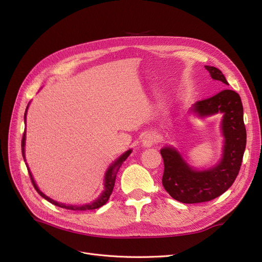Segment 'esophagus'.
<instances>
[{"mask_svg":"<svg viewBox=\"0 0 262 262\" xmlns=\"http://www.w3.org/2000/svg\"><path fill=\"white\" fill-rule=\"evenodd\" d=\"M157 142V137L154 133H147L143 138V145L145 147H150L154 144H156Z\"/></svg>","mask_w":262,"mask_h":262,"instance_id":"1","label":"esophagus"}]
</instances>
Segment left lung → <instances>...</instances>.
<instances>
[{
    "mask_svg": "<svg viewBox=\"0 0 262 262\" xmlns=\"http://www.w3.org/2000/svg\"><path fill=\"white\" fill-rule=\"evenodd\" d=\"M205 69L213 79L229 85L217 68ZM193 112L200 116L223 113L222 129L225 137L223 159L217 166L205 171L192 170L176 150L164 147L160 150L164 163L162 185L175 200L186 203H201L222 195L234 183L242 164L246 146V129L242 101L233 90L224 89L217 95L198 101Z\"/></svg>",
    "mask_w": 262,
    "mask_h": 262,
    "instance_id": "8db88e82",
    "label": "left lung"
}]
</instances>
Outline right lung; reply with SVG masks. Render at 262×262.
<instances>
[{
    "mask_svg": "<svg viewBox=\"0 0 262 262\" xmlns=\"http://www.w3.org/2000/svg\"><path fill=\"white\" fill-rule=\"evenodd\" d=\"M28 110V107H27ZM27 110H26V113H25V120H26V115H27ZM25 142H26V131L24 132V135H23V140H21V151H23V157L25 159ZM131 149H129L128 151H125L122 156H120L119 158L117 159V161L115 162L114 164H112L110 166V169L107 170L106 172V175H105V181H104V191L102 192V194L100 195V198L98 199V200H96L95 202L92 203H89V204H86V205H81V206H75V205H64V204H61V203H58L54 200H51L50 198L46 196L43 192L39 191V189L37 188L32 175H31L29 169H28V172H29V175H30V179H31V182H32L35 190L39 193V195L43 196L44 199H46V200L52 204H55L59 207H62V208H67V210H72V211H87V210H96V208H99L101 206H103L104 204H105L108 199L113 192V189H114V186H115V180H116V174L119 170L120 165L122 164V162L128 158L129 155L131 154Z\"/></svg>",
    "mask_w": 262,
    "mask_h": 262,
    "instance_id": "right-lung-1",
    "label": "right lung"
}]
</instances>
